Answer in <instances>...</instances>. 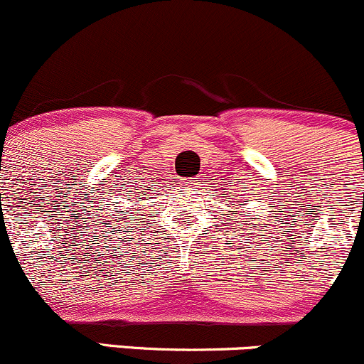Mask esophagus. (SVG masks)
<instances>
[{
	"mask_svg": "<svg viewBox=\"0 0 364 364\" xmlns=\"http://www.w3.org/2000/svg\"><path fill=\"white\" fill-rule=\"evenodd\" d=\"M178 186L183 191H191L198 187V181H194V178H182V181H178Z\"/></svg>",
	"mask_w": 364,
	"mask_h": 364,
	"instance_id": "esophagus-1",
	"label": "esophagus"
}]
</instances>
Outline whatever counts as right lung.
<instances>
[{
  "label": "right lung",
  "instance_id": "add662e5",
  "mask_svg": "<svg viewBox=\"0 0 364 364\" xmlns=\"http://www.w3.org/2000/svg\"><path fill=\"white\" fill-rule=\"evenodd\" d=\"M130 193H132V191H130ZM144 194H146V193H137V201H142L141 196H144ZM130 216H134V215H130ZM115 218H118V216L113 215V220H115ZM120 220H127V218H125V216H120ZM122 228H124V227H122Z\"/></svg>",
  "mask_w": 364,
  "mask_h": 364
}]
</instances>
